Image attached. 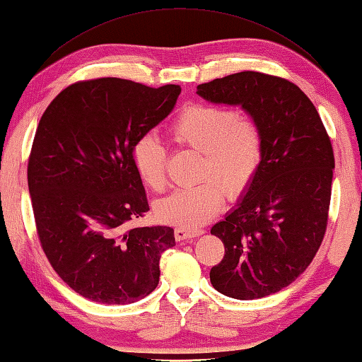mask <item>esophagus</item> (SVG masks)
<instances>
[{
	"label": "esophagus",
	"instance_id": "1",
	"mask_svg": "<svg viewBox=\"0 0 362 362\" xmlns=\"http://www.w3.org/2000/svg\"><path fill=\"white\" fill-rule=\"evenodd\" d=\"M204 234L203 229H189V228H176L175 229V238L178 240V242H184V240H190V238H195L198 235Z\"/></svg>",
	"mask_w": 362,
	"mask_h": 362
}]
</instances>
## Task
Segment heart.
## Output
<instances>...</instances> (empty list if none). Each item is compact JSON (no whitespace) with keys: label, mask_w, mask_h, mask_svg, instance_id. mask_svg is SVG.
I'll list each match as a JSON object with an SVG mask.
<instances>
[{"label":"heart","mask_w":362,"mask_h":362,"mask_svg":"<svg viewBox=\"0 0 362 362\" xmlns=\"http://www.w3.org/2000/svg\"><path fill=\"white\" fill-rule=\"evenodd\" d=\"M176 142L203 151L202 178L192 187L173 190L155 206L158 218L182 228H198L220 212L224 190L238 197L252 181L262 160V134L252 119L237 110L215 105H190L172 127ZM134 170L153 190L165 186L167 150L155 136L146 134L132 150ZM225 189H223L222 187Z\"/></svg>","instance_id":"1"}]
</instances>
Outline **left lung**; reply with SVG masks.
<instances>
[{"label": "left lung", "mask_w": 362, "mask_h": 362, "mask_svg": "<svg viewBox=\"0 0 362 362\" xmlns=\"http://www.w3.org/2000/svg\"><path fill=\"white\" fill-rule=\"evenodd\" d=\"M211 103L242 107L262 134L252 181L211 234L224 245L211 269L216 291L238 300L293 284L322 243L332 197V142L311 100L285 78L243 71L197 86Z\"/></svg>", "instance_id": "8db88e82"}]
</instances>
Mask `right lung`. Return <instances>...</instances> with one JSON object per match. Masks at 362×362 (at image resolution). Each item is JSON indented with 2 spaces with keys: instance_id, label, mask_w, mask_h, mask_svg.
<instances>
[{
  "instance_id": "1",
  "label": "right lung",
  "mask_w": 362,
  "mask_h": 362,
  "mask_svg": "<svg viewBox=\"0 0 362 362\" xmlns=\"http://www.w3.org/2000/svg\"><path fill=\"white\" fill-rule=\"evenodd\" d=\"M181 88L105 77L68 86L46 108L28 165L40 243L80 296L133 303L159 282L168 226L128 228L148 211L132 150L172 113Z\"/></svg>"
}]
</instances>
